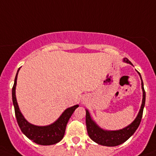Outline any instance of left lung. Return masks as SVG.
<instances>
[{
    "label": "left lung",
    "instance_id": "1",
    "mask_svg": "<svg viewBox=\"0 0 156 156\" xmlns=\"http://www.w3.org/2000/svg\"><path fill=\"white\" fill-rule=\"evenodd\" d=\"M124 61L132 65L131 62L129 61V59H125ZM139 75L140 76V74L139 73ZM141 80H142V78H141ZM142 89L143 92H144V95H143L144 97H143V103L142 105H141V108L139 112V114H138L136 119L132 122L131 125H128L125 128L122 129V130H115V131H107V130H104L103 129L100 128L96 125L95 122L91 119L89 112H88L87 110H86V125H87V133L90 138L92 140H94V142L97 143V144H100V145L107 146H119L127 140L134 133L136 129L138 128L140 124L141 119H142L144 108V106H145L146 101V92L144 87V82H143V81Z\"/></svg>",
    "mask_w": 156,
    "mask_h": 156
}]
</instances>
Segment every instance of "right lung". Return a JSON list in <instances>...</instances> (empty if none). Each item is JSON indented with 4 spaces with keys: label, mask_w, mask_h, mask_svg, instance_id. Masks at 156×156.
Listing matches in <instances>:
<instances>
[{
    "label": "right lung",
    "mask_w": 156,
    "mask_h": 156,
    "mask_svg": "<svg viewBox=\"0 0 156 156\" xmlns=\"http://www.w3.org/2000/svg\"><path fill=\"white\" fill-rule=\"evenodd\" d=\"M19 70L20 69L17 71L14 84L12 88V103H13L16 118L19 126L23 133L29 140H32L35 144L44 146L57 144L63 138L69 119H70L71 115L73 114L76 108L78 107V105H75L72 107L66 109L56 122L48 126L39 127L29 123L24 119L21 112L20 111L16 102V86L17 75H18Z\"/></svg>",
    "instance_id": "obj_1"
}]
</instances>
